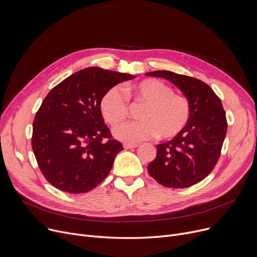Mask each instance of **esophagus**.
I'll list each match as a JSON object with an SVG mask.
<instances>
[{
  "label": "esophagus",
  "mask_w": 257,
  "mask_h": 257,
  "mask_svg": "<svg viewBox=\"0 0 257 257\" xmlns=\"http://www.w3.org/2000/svg\"><path fill=\"white\" fill-rule=\"evenodd\" d=\"M137 147H138L137 144H124L125 149H134V148Z\"/></svg>",
  "instance_id": "esophagus-1"
}]
</instances>
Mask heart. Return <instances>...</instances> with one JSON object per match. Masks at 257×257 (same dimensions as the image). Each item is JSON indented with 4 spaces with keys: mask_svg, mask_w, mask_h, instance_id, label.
Segmentation results:
<instances>
[{
    "mask_svg": "<svg viewBox=\"0 0 257 257\" xmlns=\"http://www.w3.org/2000/svg\"><path fill=\"white\" fill-rule=\"evenodd\" d=\"M126 97L113 86L100 101L104 119L112 127L120 125L129 112L128 100L145 104L140 112L143 120L132 121L114 130V137L125 143H140L158 137L170 140L185 128L191 117V104L173 87L156 79H146L125 87Z\"/></svg>",
    "mask_w": 257,
    "mask_h": 257,
    "instance_id": "heart-1",
    "label": "heart"
}]
</instances>
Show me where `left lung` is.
I'll list each match as a JSON object with an SVG mask.
<instances>
[{
	"label": "left lung",
	"instance_id": "left-lung-1",
	"mask_svg": "<svg viewBox=\"0 0 257 257\" xmlns=\"http://www.w3.org/2000/svg\"><path fill=\"white\" fill-rule=\"evenodd\" d=\"M146 75L169 80L191 104L187 125L173 140L156 145L157 155L148 166V172L167 187L192 186L207 177L220 158L227 132L222 102L210 86L196 78L170 71Z\"/></svg>",
	"mask_w": 257,
	"mask_h": 257
}]
</instances>
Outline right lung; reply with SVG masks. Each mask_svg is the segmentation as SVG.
Returning <instances> with one entry per match:
<instances>
[{
	"label": "right lung",
	"mask_w": 257,
	"mask_h": 257,
	"mask_svg": "<svg viewBox=\"0 0 257 257\" xmlns=\"http://www.w3.org/2000/svg\"><path fill=\"white\" fill-rule=\"evenodd\" d=\"M133 75L86 67L52 88L33 121L32 149L45 178L70 194L91 191L124 150L100 109L103 94Z\"/></svg>",
	"instance_id": "right-lung-1"
}]
</instances>
